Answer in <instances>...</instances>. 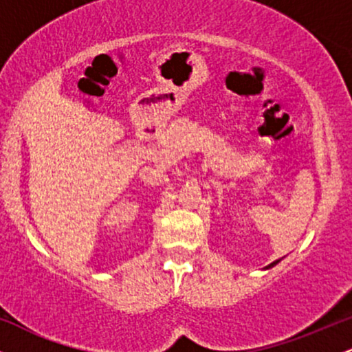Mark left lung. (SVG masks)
<instances>
[{"label": "left lung", "mask_w": 352, "mask_h": 352, "mask_svg": "<svg viewBox=\"0 0 352 352\" xmlns=\"http://www.w3.org/2000/svg\"><path fill=\"white\" fill-rule=\"evenodd\" d=\"M276 263H280V260H276V261H273V263H270L268 266H266V270H268V268H273V266L276 265Z\"/></svg>", "instance_id": "left-lung-1"}]
</instances>
